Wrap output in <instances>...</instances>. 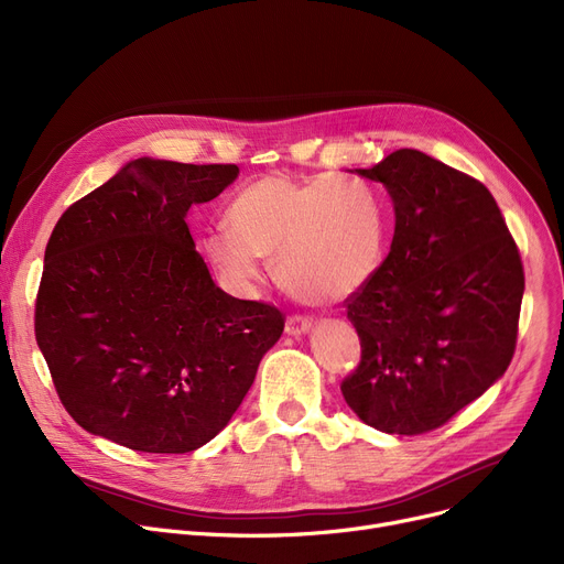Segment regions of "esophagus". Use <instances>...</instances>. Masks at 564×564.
Wrapping results in <instances>:
<instances>
[{"label":"esophagus","instance_id":"obj_1","mask_svg":"<svg viewBox=\"0 0 564 564\" xmlns=\"http://www.w3.org/2000/svg\"><path fill=\"white\" fill-rule=\"evenodd\" d=\"M313 327V322L306 315H290L285 322V334L288 336H302Z\"/></svg>","mask_w":564,"mask_h":564}]
</instances>
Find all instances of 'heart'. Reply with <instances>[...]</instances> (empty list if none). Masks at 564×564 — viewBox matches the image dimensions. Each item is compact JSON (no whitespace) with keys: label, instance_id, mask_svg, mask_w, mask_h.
Returning <instances> with one entry per match:
<instances>
[{"label":"heart","instance_id":"heart-1","mask_svg":"<svg viewBox=\"0 0 564 564\" xmlns=\"http://www.w3.org/2000/svg\"><path fill=\"white\" fill-rule=\"evenodd\" d=\"M228 232L205 237V256L235 288H251L260 258H276L285 290L306 304H334L361 290L387 249V207L347 175L292 183L270 175L226 210Z\"/></svg>","mask_w":564,"mask_h":564}]
</instances>
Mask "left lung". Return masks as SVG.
<instances>
[{"label": "left lung", "instance_id": "left-lung-1", "mask_svg": "<svg viewBox=\"0 0 564 564\" xmlns=\"http://www.w3.org/2000/svg\"><path fill=\"white\" fill-rule=\"evenodd\" d=\"M389 189L391 253L345 300L361 364L340 383L349 409L387 434L446 425L508 370L523 264L489 189L413 148L357 169Z\"/></svg>", "mask_w": 564, "mask_h": 564}]
</instances>
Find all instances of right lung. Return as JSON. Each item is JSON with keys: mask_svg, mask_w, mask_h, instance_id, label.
<instances>
[{"mask_svg": "<svg viewBox=\"0 0 564 564\" xmlns=\"http://www.w3.org/2000/svg\"><path fill=\"white\" fill-rule=\"evenodd\" d=\"M235 164L139 158L56 221L34 329L77 425L139 453L183 455L242 404L283 313L215 285L187 226Z\"/></svg>", "mask_w": 564, "mask_h": 564, "instance_id": "obj_1", "label": "right lung"}]
</instances>
